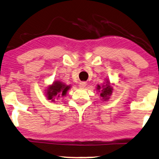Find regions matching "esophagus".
I'll return each mask as SVG.
<instances>
[{"mask_svg":"<svg viewBox=\"0 0 159 159\" xmlns=\"http://www.w3.org/2000/svg\"><path fill=\"white\" fill-rule=\"evenodd\" d=\"M86 86V82L81 81V82L79 83V88L80 89H84Z\"/></svg>","mask_w":159,"mask_h":159,"instance_id":"34e87169","label":"esophagus"}]
</instances>
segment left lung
<instances>
[{
  "label": "left lung",
  "mask_w": 159,
  "mask_h": 159,
  "mask_svg": "<svg viewBox=\"0 0 159 159\" xmlns=\"http://www.w3.org/2000/svg\"><path fill=\"white\" fill-rule=\"evenodd\" d=\"M114 85H115L114 84H111L108 79H106L105 81L103 83L101 86H99V84L97 85V91L100 93V97L102 98L101 99L103 100V102L108 101L109 99L114 90Z\"/></svg>",
  "instance_id": "1"
}]
</instances>
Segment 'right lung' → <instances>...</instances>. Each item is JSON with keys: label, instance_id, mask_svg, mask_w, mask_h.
<instances>
[{"label": "right lung", "instance_id": "obj_1", "mask_svg": "<svg viewBox=\"0 0 159 159\" xmlns=\"http://www.w3.org/2000/svg\"><path fill=\"white\" fill-rule=\"evenodd\" d=\"M70 85H67L64 82L60 80H55L45 89V96L48 100L55 102L58 98L66 97L67 92L70 89Z\"/></svg>", "mask_w": 159, "mask_h": 159}]
</instances>
